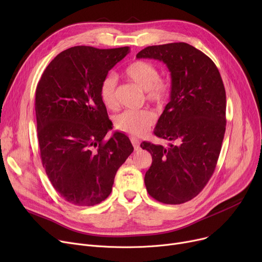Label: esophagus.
<instances>
[{"label": "esophagus", "mask_w": 262, "mask_h": 262, "mask_svg": "<svg viewBox=\"0 0 262 262\" xmlns=\"http://www.w3.org/2000/svg\"><path fill=\"white\" fill-rule=\"evenodd\" d=\"M130 141H132V143H133V146H134V148H135V150H138L139 148H140V143H139V141H138V139L137 138H130Z\"/></svg>", "instance_id": "1"}]
</instances>
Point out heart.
Listing matches in <instances>:
<instances>
[{"mask_svg": "<svg viewBox=\"0 0 262 262\" xmlns=\"http://www.w3.org/2000/svg\"><path fill=\"white\" fill-rule=\"evenodd\" d=\"M124 76L145 91V98L148 102L161 106L168 101L171 85L168 79L159 76L158 68L155 64L144 60L133 61L124 70ZM100 96L106 108L114 110L118 107L115 76L107 75L102 80ZM154 122L155 116L149 109L126 110L116 118L115 126L120 132L141 137L152 127Z\"/></svg>", "mask_w": 262, "mask_h": 262, "instance_id": "heart-1", "label": "heart"}]
</instances>
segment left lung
<instances>
[{
  "label": "left lung",
  "mask_w": 262,
  "mask_h": 262,
  "mask_svg": "<svg viewBox=\"0 0 262 262\" xmlns=\"http://www.w3.org/2000/svg\"><path fill=\"white\" fill-rule=\"evenodd\" d=\"M136 57L166 63L172 84L154 134L174 143L168 148L141 143L153 160L144 184L158 202L183 204L207 185L221 152L226 126L223 80L207 55L185 42L147 47Z\"/></svg>",
  "instance_id": "1"
}]
</instances>
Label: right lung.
<instances>
[{
	"label": "right lung",
	"mask_w": 262,
	"mask_h": 262,
	"mask_svg": "<svg viewBox=\"0 0 262 262\" xmlns=\"http://www.w3.org/2000/svg\"><path fill=\"white\" fill-rule=\"evenodd\" d=\"M128 47L78 46L58 54L37 85L35 110L42 166L54 189L77 206L100 204L112 193L118 169L133 153L128 137L113 128L100 96L109 70Z\"/></svg>",
	"instance_id": "right-lung-1"
}]
</instances>
